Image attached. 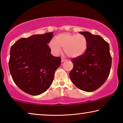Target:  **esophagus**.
<instances>
[{"label": "esophagus", "mask_w": 123, "mask_h": 123, "mask_svg": "<svg viewBox=\"0 0 123 123\" xmlns=\"http://www.w3.org/2000/svg\"><path fill=\"white\" fill-rule=\"evenodd\" d=\"M67 59H64V58H62V63H63V62H64L65 61H67Z\"/></svg>", "instance_id": "esophagus-1"}]
</instances>
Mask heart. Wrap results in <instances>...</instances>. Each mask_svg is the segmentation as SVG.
<instances>
[{
	"mask_svg": "<svg viewBox=\"0 0 123 123\" xmlns=\"http://www.w3.org/2000/svg\"><path fill=\"white\" fill-rule=\"evenodd\" d=\"M55 40L49 43V46L53 53L58 54L63 48L64 53L70 58L81 56L88 46L87 38L82 34L61 33L55 37Z\"/></svg>",
	"mask_w": 123,
	"mask_h": 123,
	"instance_id": "obj_1",
	"label": "heart"
}]
</instances>
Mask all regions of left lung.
Listing matches in <instances>:
<instances>
[{
    "mask_svg": "<svg viewBox=\"0 0 123 123\" xmlns=\"http://www.w3.org/2000/svg\"><path fill=\"white\" fill-rule=\"evenodd\" d=\"M88 41L86 51L72 59L73 68L70 80L77 88L86 92L96 90L105 83L110 74L112 59L108 43L99 35L80 32Z\"/></svg>",
    "mask_w": 123,
    "mask_h": 123,
    "instance_id": "8db88e82",
    "label": "left lung"
}]
</instances>
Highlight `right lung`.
Listing matches in <instances>:
<instances>
[{
    "label": "right lung",
    "mask_w": 123,
    "mask_h": 123,
    "mask_svg": "<svg viewBox=\"0 0 123 123\" xmlns=\"http://www.w3.org/2000/svg\"><path fill=\"white\" fill-rule=\"evenodd\" d=\"M53 32L22 38L11 46L9 68L13 81L23 92L33 96L49 88L61 58L50 53L48 43Z\"/></svg>",
    "instance_id": "add662e5"
}]
</instances>
